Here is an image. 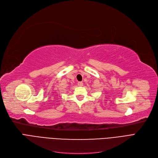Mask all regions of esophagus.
Instances as JSON below:
<instances>
[{"instance_id": "1", "label": "esophagus", "mask_w": 158, "mask_h": 158, "mask_svg": "<svg viewBox=\"0 0 158 158\" xmlns=\"http://www.w3.org/2000/svg\"><path fill=\"white\" fill-rule=\"evenodd\" d=\"M78 85L79 86H82V85H83V83L81 82V81H78Z\"/></svg>"}]
</instances>
